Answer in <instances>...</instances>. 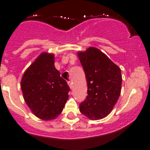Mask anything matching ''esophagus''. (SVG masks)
<instances>
[{
	"label": "esophagus",
	"instance_id": "obj_1",
	"mask_svg": "<svg viewBox=\"0 0 150 150\" xmlns=\"http://www.w3.org/2000/svg\"><path fill=\"white\" fill-rule=\"evenodd\" d=\"M68 85H69V88H70L71 89L72 88V81H68Z\"/></svg>",
	"mask_w": 150,
	"mask_h": 150
}]
</instances>
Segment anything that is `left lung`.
<instances>
[{"label": "left lung", "mask_w": 150, "mask_h": 150, "mask_svg": "<svg viewBox=\"0 0 150 150\" xmlns=\"http://www.w3.org/2000/svg\"><path fill=\"white\" fill-rule=\"evenodd\" d=\"M78 56L88 86V95L80 104V112L91 120H100L111 112L120 96L121 70L94 47L80 51Z\"/></svg>", "instance_id": "left-lung-1"}]
</instances>
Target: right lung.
I'll use <instances>...</instances> for the list:
<instances>
[{
	"label": "right lung",
	"instance_id": "right-lung-1",
	"mask_svg": "<svg viewBox=\"0 0 150 150\" xmlns=\"http://www.w3.org/2000/svg\"><path fill=\"white\" fill-rule=\"evenodd\" d=\"M21 89L32 112L43 120H54L69 98L65 80L54 67V54L43 52L24 73Z\"/></svg>",
	"mask_w": 150,
	"mask_h": 150
}]
</instances>
